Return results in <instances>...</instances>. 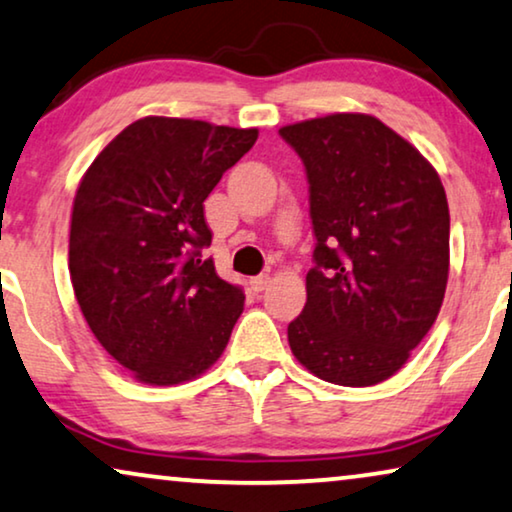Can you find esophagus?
<instances>
[{
    "label": "esophagus",
    "instance_id": "esophagus-1",
    "mask_svg": "<svg viewBox=\"0 0 512 512\" xmlns=\"http://www.w3.org/2000/svg\"><path fill=\"white\" fill-rule=\"evenodd\" d=\"M270 282H272V279H270V275H258V277H254V279H251V289H254L256 293H261V291H265V289H268V286H270Z\"/></svg>",
    "mask_w": 512,
    "mask_h": 512
}]
</instances>
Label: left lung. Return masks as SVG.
Listing matches in <instances>:
<instances>
[{"label":"left lung","mask_w":512,"mask_h":512,"mask_svg":"<svg viewBox=\"0 0 512 512\" xmlns=\"http://www.w3.org/2000/svg\"><path fill=\"white\" fill-rule=\"evenodd\" d=\"M279 135L305 165L317 240L291 352L340 387L389 380L445 298L450 209L438 172L368 114L312 118Z\"/></svg>","instance_id":"obj_1"}]
</instances>
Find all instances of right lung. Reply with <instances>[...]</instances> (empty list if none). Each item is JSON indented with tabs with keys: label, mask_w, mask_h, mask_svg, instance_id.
I'll use <instances>...</instances> for the list:
<instances>
[{
	"label": "right lung",
	"mask_w": 512,
	"mask_h": 512,
	"mask_svg": "<svg viewBox=\"0 0 512 512\" xmlns=\"http://www.w3.org/2000/svg\"><path fill=\"white\" fill-rule=\"evenodd\" d=\"M256 139V128L146 116L83 174L69 277L90 331L139 382L193 380L228 345L244 293L202 261V202Z\"/></svg>",
	"instance_id": "1"
}]
</instances>
